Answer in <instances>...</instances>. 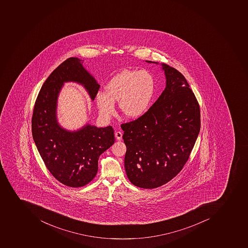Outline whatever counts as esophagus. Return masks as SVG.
Here are the masks:
<instances>
[{
	"instance_id": "1",
	"label": "esophagus",
	"mask_w": 248,
	"mask_h": 248,
	"mask_svg": "<svg viewBox=\"0 0 248 248\" xmlns=\"http://www.w3.org/2000/svg\"><path fill=\"white\" fill-rule=\"evenodd\" d=\"M122 135H123V134L121 131H117L115 133V137H116L117 140H121L122 139Z\"/></svg>"
}]
</instances>
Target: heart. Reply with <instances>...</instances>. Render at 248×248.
Listing matches in <instances>:
<instances>
[{"label": "heart", "instance_id": "b5f03b06", "mask_svg": "<svg viewBox=\"0 0 248 248\" xmlns=\"http://www.w3.org/2000/svg\"><path fill=\"white\" fill-rule=\"evenodd\" d=\"M155 80L145 70H125L107 83V91H98L95 102L102 117L109 119L119 102L121 112L129 118H138L147 111L155 93Z\"/></svg>", "mask_w": 248, "mask_h": 248}]
</instances>
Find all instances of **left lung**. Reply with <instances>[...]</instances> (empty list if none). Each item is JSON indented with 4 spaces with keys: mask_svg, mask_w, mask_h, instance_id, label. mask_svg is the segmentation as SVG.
Listing matches in <instances>:
<instances>
[{
    "mask_svg": "<svg viewBox=\"0 0 248 248\" xmlns=\"http://www.w3.org/2000/svg\"><path fill=\"white\" fill-rule=\"evenodd\" d=\"M162 66L167 79L164 92L141 117L121 124L127 178L135 186L150 189L166 184L182 170L201 130L200 105L188 82L174 67Z\"/></svg>",
    "mask_w": 248,
    "mask_h": 248,
    "instance_id": "1",
    "label": "left lung"
}]
</instances>
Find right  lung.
Wrapping results in <instances>:
<instances>
[{"label": "right lung", "mask_w": 248, "mask_h": 248, "mask_svg": "<svg viewBox=\"0 0 248 248\" xmlns=\"http://www.w3.org/2000/svg\"><path fill=\"white\" fill-rule=\"evenodd\" d=\"M83 84L94 100L99 89L78 58L62 62L45 80L37 95L31 121L32 135L45 166L62 184L78 188L93 180L98 157L114 143L113 127L86 125L80 131L62 129L56 121L57 97L64 82Z\"/></svg>", "instance_id": "obj_1"}]
</instances>
